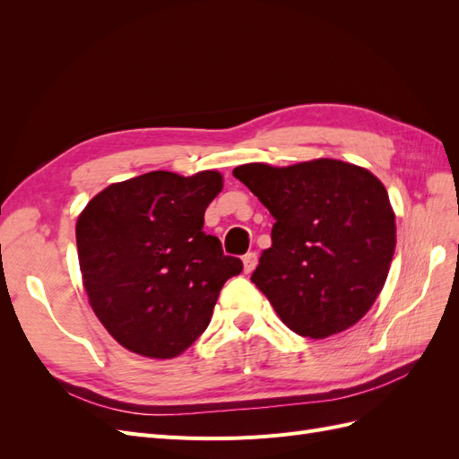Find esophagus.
Returning <instances> with one entry per match:
<instances>
[{
  "instance_id": "obj_1",
  "label": "esophagus",
  "mask_w": 459,
  "mask_h": 459,
  "mask_svg": "<svg viewBox=\"0 0 459 459\" xmlns=\"http://www.w3.org/2000/svg\"><path fill=\"white\" fill-rule=\"evenodd\" d=\"M256 262H258V256L256 253H247L243 256V266H245V272L251 273L255 268H256Z\"/></svg>"
}]
</instances>
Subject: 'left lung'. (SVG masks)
I'll return each instance as SVG.
<instances>
[{
	"instance_id": "left-lung-1",
	"label": "left lung",
	"mask_w": 459,
	"mask_h": 459,
	"mask_svg": "<svg viewBox=\"0 0 459 459\" xmlns=\"http://www.w3.org/2000/svg\"><path fill=\"white\" fill-rule=\"evenodd\" d=\"M233 176L275 220L251 281L281 322L302 337L325 339L362 319L396 247L394 212L379 179L333 159L285 169L253 162Z\"/></svg>"
}]
</instances>
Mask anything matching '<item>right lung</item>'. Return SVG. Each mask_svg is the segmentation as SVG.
Wrapping results in <instances>:
<instances>
[{"instance_id": "1", "label": "right lung", "mask_w": 459, "mask_h": 459, "mask_svg": "<svg viewBox=\"0 0 459 459\" xmlns=\"http://www.w3.org/2000/svg\"><path fill=\"white\" fill-rule=\"evenodd\" d=\"M221 176L147 172L113 184L76 221L82 280L95 316L124 349L174 358L211 324L214 304L243 262L203 231Z\"/></svg>"}]
</instances>
